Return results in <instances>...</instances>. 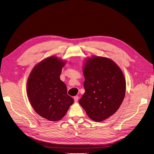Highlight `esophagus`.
<instances>
[{"label":"esophagus","instance_id":"obj_1","mask_svg":"<svg viewBox=\"0 0 154 154\" xmlns=\"http://www.w3.org/2000/svg\"><path fill=\"white\" fill-rule=\"evenodd\" d=\"M79 99V97L78 95H76V96H75L74 97V102H77L78 101Z\"/></svg>","mask_w":154,"mask_h":154}]
</instances>
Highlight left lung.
<instances>
[{
  "mask_svg": "<svg viewBox=\"0 0 154 154\" xmlns=\"http://www.w3.org/2000/svg\"><path fill=\"white\" fill-rule=\"evenodd\" d=\"M83 71L85 93L79 103L92 120L101 122L116 112L122 103L125 77L114 61L103 57L87 59Z\"/></svg>",
  "mask_w": 154,
  "mask_h": 154,
  "instance_id": "left-lung-1",
  "label": "left lung"
}]
</instances>
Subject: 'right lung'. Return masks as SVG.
I'll return each mask as SVG.
<instances>
[{
    "label": "right lung",
    "mask_w": 154,
    "mask_h": 154,
    "mask_svg": "<svg viewBox=\"0 0 154 154\" xmlns=\"http://www.w3.org/2000/svg\"><path fill=\"white\" fill-rule=\"evenodd\" d=\"M65 62L54 56L38 63L28 79L27 91L32 107L50 121L66 116L74 99L67 94V87L60 79Z\"/></svg>",
    "instance_id": "obj_1"
}]
</instances>
